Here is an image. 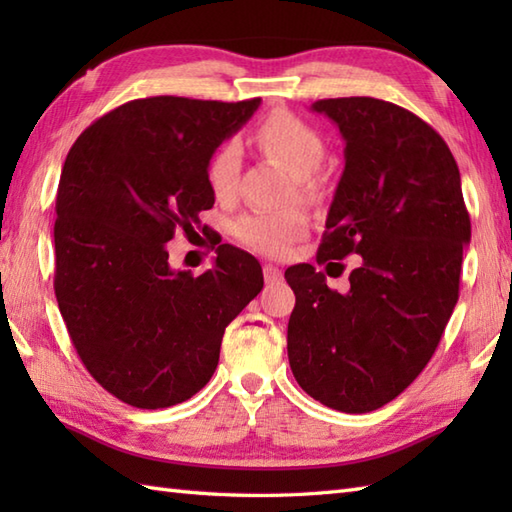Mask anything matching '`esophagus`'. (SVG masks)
Here are the masks:
<instances>
[{
	"mask_svg": "<svg viewBox=\"0 0 512 512\" xmlns=\"http://www.w3.org/2000/svg\"><path fill=\"white\" fill-rule=\"evenodd\" d=\"M264 279H266V284H277V281L284 279V273H281L277 266L266 264L264 266Z\"/></svg>",
	"mask_w": 512,
	"mask_h": 512,
	"instance_id": "1",
	"label": "esophagus"
}]
</instances>
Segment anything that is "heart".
I'll use <instances>...</instances> for the list:
<instances>
[{
	"mask_svg": "<svg viewBox=\"0 0 512 512\" xmlns=\"http://www.w3.org/2000/svg\"><path fill=\"white\" fill-rule=\"evenodd\" d=\"M255 143L268 154L277 156L295 173L299 189L312 187V176L325 158L321 134L290 112H275L255 129ZM242 173V149L235 140H228L215 151L206 169V180L217 198H233ZM308 231V217L299 209L257 211L242 215L235 222V235L242 244L264 255H284Z\"/></svg>",
	"mask_w": 512,
	"mask_h": 512,
	"instance_id": "1",
	"label": "heart"
}]
</instances>
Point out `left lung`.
<instances>
[{
	"instance_id": "8db88e82",
	"label": "left lung",
	"mask_w": 512,
	"mask_h": 512,
	"mask_svg": "<svg viewBox=\"0 0 512 512\" xmlns=\"http://www.w3.org/2000/svg\"><path fill=\"white\" fill-rule=\"evenodd\" d=\"M310 110L345 140L317 262L361 255V266L345 295L310 264L286 270L297 297L288 361L321 405L367 413L402 394L436 352L458 303L471 220L451 149L422 118L372 96Z\"/></svg>"
}]
</instances>
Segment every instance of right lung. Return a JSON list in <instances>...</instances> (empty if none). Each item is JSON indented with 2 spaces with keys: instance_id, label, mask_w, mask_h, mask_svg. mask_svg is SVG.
<instances>
[{
  "instance_id": "right-lung-1",
  "label": "right lung",
  "mask_w": 512,
  "mask_h": 512,
  "mask_svg": "<svg viewBox=\"0 0 512 512\" xmlns=\"http://www.w3.org/2000/svg\"><path fill=\"white\" fill-rule=\"evenodd\" d=\"M259 103L129 101L85 129L63 162L54 295L83 365L127 405L165 409L198 394L226 325L264 288L257 259L231 244L198 277L173 270L165 246L213 206L209 160Z\"/></svg>"
}]
</instances>
